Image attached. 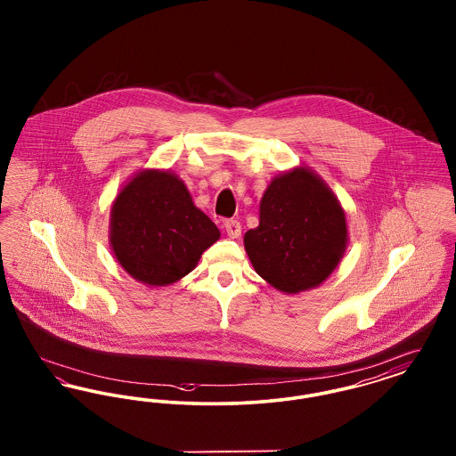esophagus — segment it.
<instances>
[{
	"mask_svg": "<svg viewBox=\"0 0 456 456\" xmlns=\"http://www.w3.org/2000/svg\"><path fill=\"white\" fill-rule=\"evenodd\" d=\"M224 227H225L229 238L238 239L240 236V224H239L238 220H225Z\"/></svg>",
	"mask_w": 456,
	"mask_h": 456,
	"instance_id": "1",
	"label": "esophagus"
}]
</instances>
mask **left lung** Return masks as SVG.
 <instances>
[{"instance_id":"obj_1","label":"left lung","mask_w":456,"mask_h":456,"mask_svg":"<svg viewBox=\"0 0 456 456\" xmlns=\"http://www.w3.org/2000/svg\"><path fill=\"white\" fill-rule=\"evenodd\" d=\"M347 218L325 181L297 166L275 175L260 201V225L244 249L263 281L285 294L325 282L346 255Z\"/></svg>"}]
</instances>
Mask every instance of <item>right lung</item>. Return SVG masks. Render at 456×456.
I'll list each match as a JSON object with an SVG mask.
<instances>
[{"mask_svg":"<svg viewBox=\"0 0 456 456\" xmlns=\"http://www.w3.org/2000/svg\"><path fill=\"white\" fill-rule=\"evenodd\" d=\"M218 238L217 225L169 169L134 174L110 207V249L128 275L149 287L181 281Z\"/></svg>","mask_w":456,"mask_h":456,"instance_id":"1","label":"right lung"}]
</instances>
